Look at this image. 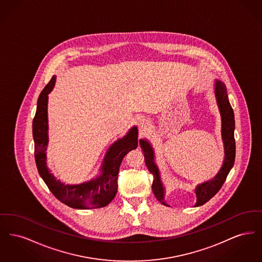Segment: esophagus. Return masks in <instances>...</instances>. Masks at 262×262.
I'll return each instance as SVG.
<instances>
[{
  "instance_id": "obj_1",
  "label": "esophagus",
  "mask_w": 262,
  "mask_h": 262,
  "mask_svg": "<svg viewBox=\"0 0 262 262\" xmlns=\"http://www.w3.org/2000/svg\"><path fill=\"white\" fill-rule=\"evenodd\" d=\"M149 120L148 119H146V118H142V119H140V121H139V125L141 126V127H145L146 125H149Z\"/></svg>"
}]
</instances>
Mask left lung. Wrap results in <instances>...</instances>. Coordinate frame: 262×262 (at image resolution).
Here are the masks:
<instances>
[{
  "label": "left lung",
  "mask_w": 262,
  "mask_h": 262,
  "mask_svg": "<svg viewBox=\"0 0 262 262\" xmlns=\"http://www.w3.org/2000/svg\"><path fill=\"white\" fill-rule=\"evenodd\" d=\"M215 94L217 98V103L222 118V138L224 141L225 159L223 166L217 176L209 182L203 183L196 187V198L198 201L195 206H200L206 203L209 200L219 191L227 179L230 170L234 166L236 157V141L234 137L235 130V116L233 108L228 99L227 89L223 82L217 80L215 85ZM141 149L144 152V158L146 166L150 173L153 174L152 190L157 200H159L164 205H167L164 201V188H163L159 171L156 164L153 161L154 155L153 150L149 143L146 140H139ZM168 206V205H167Z\"/></svg>",
  "instance_id": "8db88e82"
}]
</instances>
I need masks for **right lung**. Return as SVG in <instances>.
I'll use <instances>...</instances> for the list:
<instances>
[{"label":"right lung","instance_id":"obj_1","mask_svg":"<svg viewBox=\"0 0 262 262\" xmlns=\"http://www.w3.org/2000/svg\"><path fill=\"white\" fill-rule=\"evenodd\" d=\"M56 77L53 76L42 90L37 101V109L32 123L34 139V156L38 172L51 192L66 205L76 209L99 208L108 205L118 190L119 169L125 155L137 147V127H133L127 136L116 141L106 154L102 174L89 183L69 186L57 181L46 166L45 151L48 143V94L54 88Z\"/></svg>","mask_w":262,"mask_h":262}]
</instances>
